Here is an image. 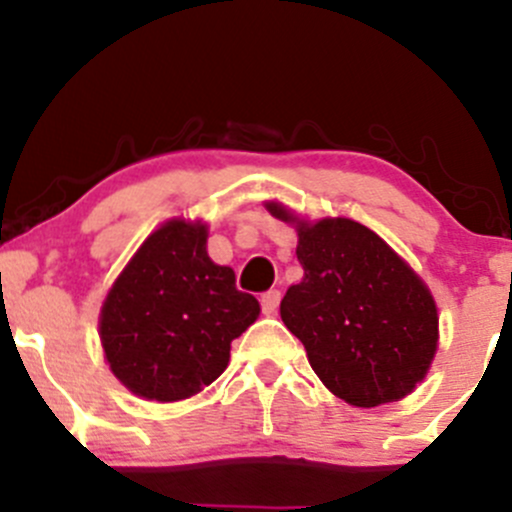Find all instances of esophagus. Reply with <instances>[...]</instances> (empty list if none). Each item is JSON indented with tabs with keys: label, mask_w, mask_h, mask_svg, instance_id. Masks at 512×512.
<instances>
[{
	"label": "esophagus",
	"mask_w": 512,
	"mask_h": 512,
	"mask_svg": "<svg viewBox=\"0 0 512 512\" xmlns=\"http://www.w3.org/2000/svg\"><path fill=\"white\" fill-rule=\"evenodd\" d=\"M260 302H262V312L277 314V307H280V289H270V292H265Z\"/></svg>",
	"instance_id": "1"
}]
</instances>
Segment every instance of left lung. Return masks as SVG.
Listing matches in <instances>:
<instances>
[{"instance_id": "obj_1", "label": "left lung", "mask_w": 512, "mask_h": 512, "mask_svg": "<svg viewBox=\"0 0 512 512\" xmlns=\"http://www.w3.org/2000/svg\"><path fill=\"white\" fill-rule=\"evenodd\" d=\"M275 218L292 220L282 205ZM304 277L287 289L282 322L329 391L352 406L404 399L436 354L431 292L369 227L347 218L299 223Z\"/></svg>"}]
</instances>
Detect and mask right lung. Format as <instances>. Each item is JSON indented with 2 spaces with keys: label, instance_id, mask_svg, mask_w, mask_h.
<instances>
[{
  "label": "right lung",
  "instance_id": "1",
  "mask_svg": "<svg viewBox=\"0 0 512 512\" xmlns=\"http://www.w3.org/2000/svg\"><path fill=\"white\" fill-rule=\"evenodd\" d=\"M205 225L173 220L133 255L101 309L111 371L143 399L180 401L227 369L232 339L260 314L205 250Z\"/></svg>",
  "mask_w": 512,
  "mask_h": 512
}]
</instances>
